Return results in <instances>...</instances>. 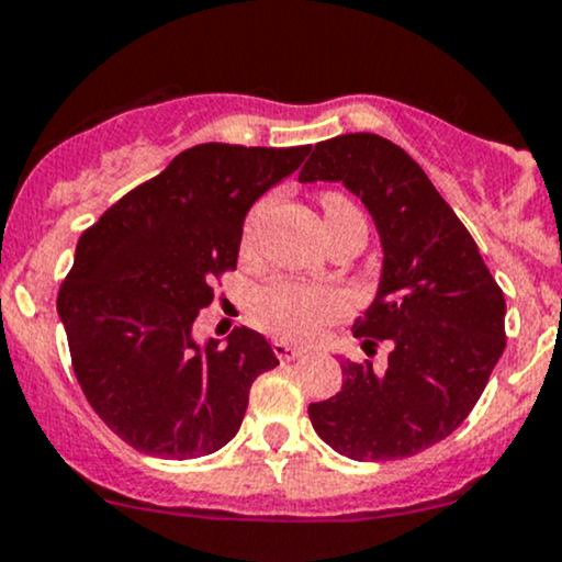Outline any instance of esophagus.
<instances>
[{
  "mask_svg": "<svg viewBox=\"0 0 562 562\" xmlns=\"http://www.w3.org/2000/svg\"><path fill=\"white\" fill-rule=\"evenodd\" d=\"M271 349H274V355L280 357L282 362L299 360V357L304 355V349H299V347H291V344H285V341H274V344H271Z\"/></svg>",
  "mask_w": 562,
  "mask_h": 562,
  "instance_id": "obj_1",
  "label": "esophagus"
}]
</instances>
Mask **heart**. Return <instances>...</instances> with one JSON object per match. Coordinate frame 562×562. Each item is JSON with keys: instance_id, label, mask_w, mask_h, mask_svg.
<instances>
[{"instance_id": "b5f03b06", "label": "heart", "mask_w": 562, "mask_h": 562, "mask_svg": "<svg viewBox=\"0 0 562 562\" xmlns=\"http://www.w3.org/2000/svg\"><path fill=\"white\" fill-rule=\"evenodd\" d=\"M323 211L325 221L344 218V215L360 213L349 196L338 194V191H325L323 194ZM263 213H267V202H258L248 213L243 226V248H250L256 239L258 224H261ZM349 310L347 295L336 288H319L306 285V282L295 280H277L269 285L258 288L250 299V317L261 330L271 333L277 338H288V341H312L325 325L336 323Z\"/></svg>"}]
</instances>
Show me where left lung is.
Returning a JSON list of instances; mask_svg holds the SVG:
<instances>
[{"instance_id": "obj_1", "label": "left lung", "mask_w": 562, "mask_h": 562, "mask_svg": "<svg viewBox=\"0 0 562 562\" xmlns=\"http://www.w3.org/2000/svg\"><path fill=\"white\" fill-rule=\"evenodd\" d=\"M301 181H341L371 211L384 245L379 295L355 323L366 355L344 360L341 392L310 405L312 427L341 456L392 461L446 440L470 416L507 347L504 293L477 243L422 165L375 133L319 140Z\"/></svg>"}]
</instances>
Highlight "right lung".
<instances>
[{
    "mask_svg": "<svg viewBox=\"0 0 562 562\" xmlns=\"http://www.w3.org/2000/svg\"><path fill=\"white\" fill-rule=\"evenodd\" d=\"M312 146L200 144L127 191L77 243L58 293L71 366L92 411L135 451L207 456L237 435L250 386L280 366L261 333L191 341L213 280L237 269L243 221Z\"/></svg>",
    "mask_w": 562,
    "mask_h": 562,
    "instance_id": "obj_1",
    "label": "right lung"
}]
</instances>
